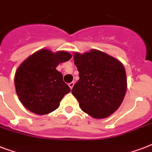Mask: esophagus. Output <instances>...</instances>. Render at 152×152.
<instances>
[{
	"label": "esophagus",
	"mask_w": 152,
	"mask_h": 152,
	"mask_svg": "<svg viewBox=\"0 0 152 152\" xmlns=\"http://www.w3.org/2000/svg\"><path fill=\"white\" fill-rule=\"evenodd\" d=\"M74 82H71V83H69V88H71V89H72V88H73V86H74Z\"/></svg>",
	"instance_id": "obj_1"
}]
</instances>
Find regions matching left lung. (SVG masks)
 I'll use <instances>...</instances> for the list:
<instances>
[{
	"label": "left lung",
	"mask_w": 152,
	"mask_h": 152,
	"mask_svg": "<svg viewBox=\"0 0 152 152\" xmlns=\"http://www.w3.org/2000/svg\"><path fill=\"white\" fill-rule=\"evenodd\" d=\"M74 63L80 80L72 94L81 110L98 119L114 113L127 90L126 73L121 62L106 53L91 50L83 54L74 53Z\"/></svg>",
	"instance_id": "obj_1"
}]
</instances>
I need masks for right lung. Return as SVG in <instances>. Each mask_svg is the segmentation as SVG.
<instances>
[{
    "label": "right lung",
    "mask_w": 152,
    "mask_h": 152,
    "mask_svg": "<svg viewBox=\"0 0 152 152\" xmlns=\"http://www.w3.org/2000/svg\"><path fill=\"white\" fill-rule=\"evenodd\" d=\"M71 57L65 51L53 53L42 49L27 57L19 66L15 75V91L28 110L44 115L59 107L61 100L71 89L56 68Z\"/></svg>",
    "instance_id": "right-lung-1"
}]
</instances>
